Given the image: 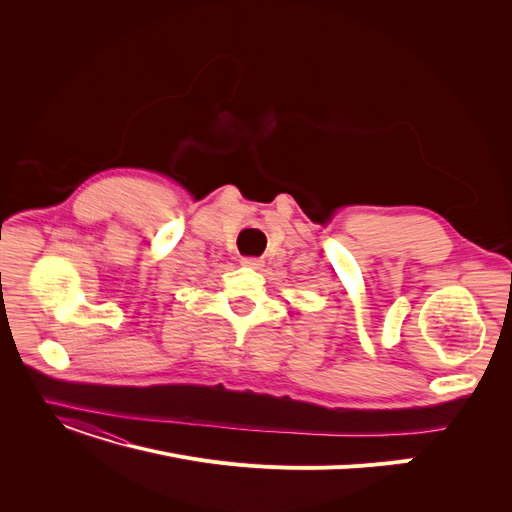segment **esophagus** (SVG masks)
Masks as SVG:
<instances>
[{"mask_svg":"<svg viewBox=\"0 0 512 512\" xmlns=\"http://www.w3.org/2000/svg\"><path fill=\"white\" fill-rule=\"evenodd\" d=\"M240 263L247 265V267H253V270H261V267H263V259L261 257H242Z\"/></svg>","mask_w":512,"mask_h":512,"instance_id":"esophagus-1","label":"esophagus"}]
</instances>
